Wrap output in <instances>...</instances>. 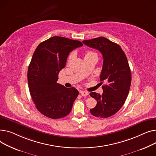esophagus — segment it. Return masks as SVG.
I'll return each instance as SVG.
<instances>
[{"label":"esophagus","instance_id":"obj_1","mask_svg":"<svg viewBox=\"0 0 156 156\" xmlns=\"http://www.w3.org/2000/svg\"><path fill=\"white\" fill-rule=\"evenodd\" d=\"M80 93L82 96H87L89 94V93L87 92V91H84V90H81L80 91Z\"/></svg>","mask_w":156,"mask_h":156}]
</instances>
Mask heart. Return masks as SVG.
Returning a JSON list of instances; mask_svg holds the SVG:
<instances>
[{
    "mask_svg": "<svg viewBox=\"0 0 156 156\" xmlns=\"http://www.w3.org/2000/svg\"><path fill=\"white\" fill-rule=\"evenodd\" d=\"M91 53H94L91 52V51H88V52H87V53H86V55H89V54H91ZM71 57H72V55H70V57H69V58H71Z\"/></svg>",
    "mask_w": 156,
    "mask_h": 156,
    "instance_id": "1",
    "label": "heart"
}]
</instances>
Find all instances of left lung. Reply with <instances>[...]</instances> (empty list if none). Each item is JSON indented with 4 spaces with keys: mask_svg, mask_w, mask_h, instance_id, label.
<instances>
[{
    "mask_svg": "<svg viewBox=\"0 0 156 156\" xmlns=\"http://www.w3.org/2000/svg\"><path fill=\"white\" fill-rule=\"evenodd\" d=\"M82 42L102 54L103 64L100 80L106 82L102 87L101 95L95 92L89 94L97 101L96 106L90 112L101 118L112 116L120 110L129 93L132 76L127 58L120 45L105 37Z\"/></svg>",
    "mask_w": 156,
    "mask_h": 156,
    "instance_id": "8db88e82",
    "label": "left lung"
}]
</instances>
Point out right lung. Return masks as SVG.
<instances>
[{
	"mask_svg": "<svg viewBox=\"0 0 156 156\" xmlns=\"http://www.w3.org/2000/svg\"><path fill=\"white\" fill-rule=\"evenodd\" d=\"M82 45L79 41L56 36L41 42L35 50L27 71V82L36 108L45 116L58 119L70 113L79 91L57 81L69 53Z\"/></svg>",
	"mask_w": 156,
	"mask_h": 156,
	"instance_id": "add662e5",
	"label": "right lung"
}]
</instances>
